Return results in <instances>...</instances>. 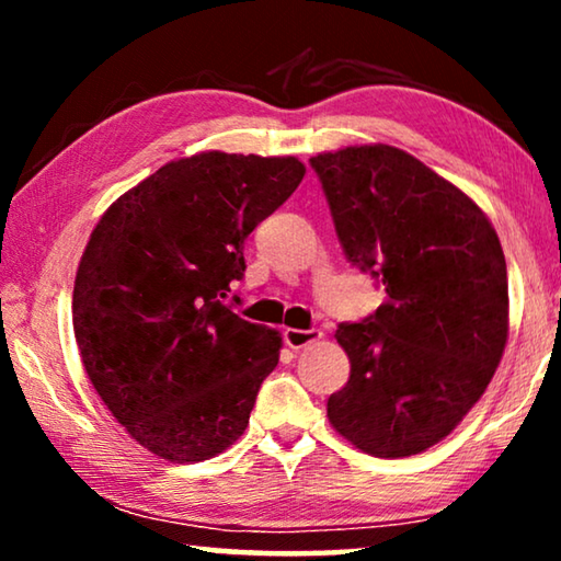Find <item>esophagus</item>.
Wrapping results in <instances>:
<instances>
[{"label":"esophagus","mask_w":561,"mask_h":561,"mask_svg":"<svg viewBox=\"0 0 561 561\" xmlns=\"http://www.w3.org/2000/svg\"><path fill=\"white\" fill-rule=\"evenodd\" d=\"M321 339L319 329H284V344L289 348H304Z\"/></svg>","instance_id":"obj_1"}]
</instances>
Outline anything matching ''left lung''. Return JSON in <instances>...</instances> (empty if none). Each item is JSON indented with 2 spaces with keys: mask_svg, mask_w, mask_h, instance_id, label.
Instances as JSON below:
<instances>
[{
  "mask_svg": "<svg viewBox=\"0 0 561 561\" xmlns=\"http://www.w3.org/2000/svg\"><path fill=\"white\" fill-rule=\"evenodd\" d=\"M351 264L386 301L339 324L351 376L331 393L339 435L376 458L443 440L480 401L507 344V264L488 215L393 146L309 160Z\"/></svg>",
  "mask_w": 561,
  "mask_h": 561,
  "instance_id": "obj_1",
  "label": "left lung"
}]
</instances>
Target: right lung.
Returning <instances> with one entry per match:
<instances>
[{
    "label": "right lung",
    "mask_w": 561,
    "mask_h": 561,
    "mask_svg": "<svg viewBox=\"0 0 561 561\" xmlns=\"http://www.w3.org/2000/svg\"><path fill=\"white\" fill-rule=\"evenodd\" d=\"M304 173L291 156L180 158L91 232L73 282L76 344L113 417L160 458H215L250 423L282 336L225 299L244 277V240Z\"/></svg>",
    "instance_id": "obj_1"
}]
</instances>
